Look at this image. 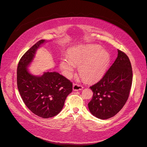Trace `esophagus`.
<instances>
[{"label": "esophagus", "instance_id": "obj_1", "mask_svg": "<svg viewBox=\"0 0 147 147\" xmlns=\"http://www.w3.org/2000/svg\"><path fill=\"white\" fill-rule=\"evenodd\" d=\"M83 88V86L79 84H74L73 86V89L74 91H80Z\"/></svg>", "mask_w": 147, "mask_h": 147}]
</instances>
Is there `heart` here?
Here are the masks:
<instances>
[{
  "instance_id": "b5f03b06",
  "label": "heart",
  "mask_w": 147,
  "mask_h": 147,
  "mask_svg": "<svg viewBox=\"0 0 147 147\" xmlns=\"http://www.w3.org/2000/svg\"><path fill=\"white\" fill-rule=\"evenodd\" d=\"M110 55L108 51L101 50L97 45L81 46L69 51L68 57L61 58V69L67 76H69L75 66H79V73L86 81H96L103 76L110 63Z\"/></svg>"
}]
</instances>
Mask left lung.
Here are the masks:
<instances>
[{"mask_svg":"<svg viewBox=\"0 0 147 147\" xmlns=\"http://www.w3.org/2000/svg\"><path fill=\"white\" fill-rule=\"evenodd\" d=\"M133 81L131 64L124 52L118 49V57L98 83L90 86L93 98L88 103L90 112L105 120L114 117L124 107Z\"/></svg>","mask_w":147,"mask_h":147,"instance_id":"left-lung-1","label":"left lung"}]
</instances>
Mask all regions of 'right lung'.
Listing matches in <instances>:
<instances>
[{
    "label": "right lung",
    "instance_id": "1",
    "mask_svg": "<svg viewBox=\"0 0 147 147\" xmlns=\"http://www.w3.org/2000/svg\"><path fill=\"white\" fill-rule=\"evenodd\" d=\"M44 41L42 39L36 42L20 58L17 70V84L26 107L38 117L49 118L62 110L67 95L73 91V83L57 72H47L40 77L28 72L27 66Z\"/></svg>",
    "mask_w": 147,
    "mask_h": 147
}]
</instances>
